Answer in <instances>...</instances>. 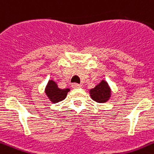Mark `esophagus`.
Returning a JSON list of instances; mask_svg holds the SVG:
<instances>
[{
  "label": "esophagus",
  "mask_w": 154,
  "mask_h": 154,
  "mask_svg": "<svg viewBox=\"0 0 154 154\" xmlns=\"http://www.w3.org/2000/svg\"><path fill=\"white\" fill-rule=\"evenodd\" d=\"M81 85H79V84H77V83H73L72 85V88H81Z\"/></svg>",
  "instance_id": "esophagus-1"
}]
</instances>
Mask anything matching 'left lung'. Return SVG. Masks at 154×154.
<instances>
[{
  "instance_id": "1",
  "label": "left lung",
  "mask_w": 154,
  "mask_h": 154,
  "mask_svg": "<svg viewBox=\"0 0 154 154\" xmlns=\"http://www.w3.org/2000/svg\"><path fill=\"white\" fill-rule=\"evenodd\" d=\"M90 96L94 101L99 103H106L111 96V89L105 80L89 91Z\"/></svg>"
}]
</instances>
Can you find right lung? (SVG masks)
Instances as JSON below:
<instances>
[{
  "label": "right lung",
  "instance_id": "add662e5",
  "mask_svg": "<svg viewBox=\"0 0 154 154\" xmlns=\"http://www.w3.org/2000/svg\"><path fill=\"white\" fill-rule=\"evenodd\" d=\"M70 91L69 88L61 89L53 80H50L45 88V94L52 103H57L66 99L67 93Z\"/></svg>",
  "mask_w": 154,
  "mask_h": 154
}]
</instances>
